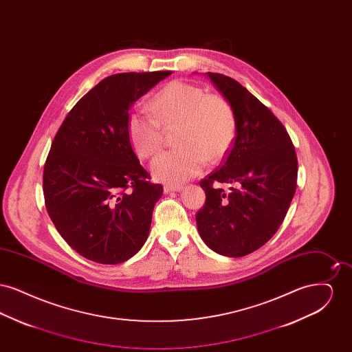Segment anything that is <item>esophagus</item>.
Wrapping results in <instances>:
<instances>
[{
  "mask_svg": "<svg viewBox=\"0 0 352 352\" xmlns=\"http://www.w3.org/2000/svg\"><path fill=\"white\" fill-rule=\"evenodd\" d=\"M184 190V186L182 184H166L165 187H164V191L168 194V192H171V191H182Z\"/></svg>",
  "mask_w": 352,
  "mask_h": 352,
  "instance_id": "1",
  "label": "esophagus"
}]
</instances>
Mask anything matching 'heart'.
I'll list each match as a JSON object with an SVG mask.
<instances>
[{"mask_svg":"<svg viewBox=\"0 0 352 352\" xmlns=\"http://www.w3.org/2000/svg\"><path fill=\"white\" fill-rule=\"evenodd\" d=\"M154 118L144 112L128 118V137L141 158H151L164 145L162 128L177 126V149L151 162V174L165 184H182L198 175L206 162H219L232 146L237 120L232 104L219 94L182 80L164 87L151 102Z\"/></svg>","mask_w":352,"mask_h":352,"instance_id":"heart-1","label":"heart"}]
</instances>
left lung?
<instances>
[{
    "label": "left lung",
    "instance_id": "1",
    "mask_svg": "<svg viewBox=\"0 0 352 352\" xmlns=\"http://www.w3.org/2000/svg\"><path fill=\"white\" fill-rule=\"evenodd\" d=\"M207 75L232 104L237 128L223 165L201 182L206 203L197 227L212 251L241 257L263 247L283 224L296 192L297 155L281 121L247 88L221 74Z\"/></svg>",
    "mask_w": 352,
    "mask_h": 352
}]
</instances>
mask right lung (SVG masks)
I'll return each mask as SVG.
<instances>
[{
  "mask_svg": "<svg viewBox=\"0 0 352 352\" xmlns=\"http://www.w3.org/2000/svg\"><path fill=\"white\" fill-rule=\"evenodd\" d=\"M171 71L124 72L102 79L68 112L43 168L47 212L68 245L115 265L145 244L162 186L149 182L128 137L134 101Z\"/></svg>",
  "mask_w": 352,
  "mask_h": 352,
  "instance_id": "1",
  "label": "right lung"
}]
</instances>
